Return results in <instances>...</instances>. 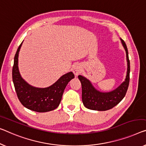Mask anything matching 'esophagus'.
Instances as JSON below:
<instances>
[{"mask_svg": "<svg viewBox=\"0 0 146 146\" xmlns=\"http://www.w3.org/2000/svg\"><path fill=\"white\" fill-rule=\"evenodd\" d=\"M82 71V67L80 64H75L73 67V72L75 75H78Z\"/></svg>", "mask_w": 146, "mask_h": 146, "instance_id": "esophagus-1", "label": "esophagus"}]
</instances>
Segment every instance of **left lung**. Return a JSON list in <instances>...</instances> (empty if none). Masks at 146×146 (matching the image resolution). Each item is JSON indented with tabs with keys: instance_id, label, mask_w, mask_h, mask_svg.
Masks as SVG:
<instances>
[{
	"instance_id": "1",
	"label": "left lung",
	"mask_w": 146,
	"mask_h": 146,
	"mask_svg": "<svg viewBox=\"0 0 146 146\" xmlns=\"http://www.w3.org/2000/svg\"><path fill=\"white\" fill-rule=\"evenodd\" d=\"M121 39L122 45L126 51L127 62V75L124 81L117 88L110 92H100L92 85L87 78L79 75L82 85V100L84 107L95 111H107L115 107L120 102L127 93L130 80V61L129 52L125 41Z\"/></svg>"
}]
</instances>
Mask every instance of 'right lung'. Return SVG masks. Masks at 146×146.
I'll use <instances>...</instances> for the list:
<instances>
[{"mask_svg": "<svg viewBox=\"0 0 146 146\" xmlns=\"http://www.w3.org/2000/svg\"><path fill=\"white\" fill-rule=\"evenodd\" d=\"M22 43L17 50L12 68V80L17 98L24 107L34 111L43 113L55 110L60 105L67 84L75 75L70 71L46 88H38L29 84L21 77L19 71L18 56Z\"/></svg>", "mask_w": 146, "mask_h": 146, "instance_id": "add662e5", "label": "right lung"}]
</instances>
